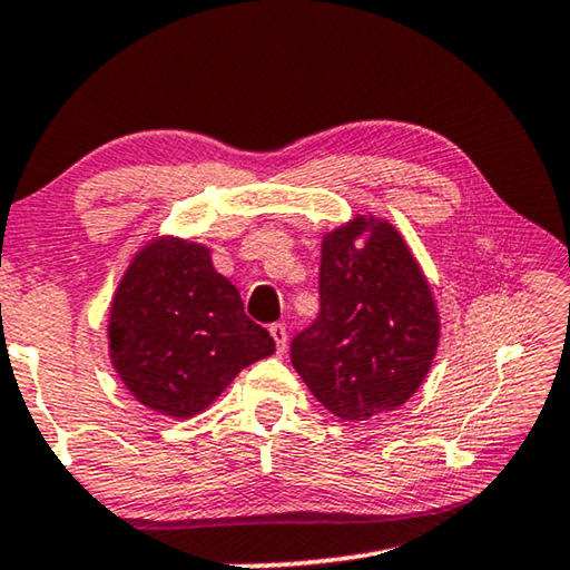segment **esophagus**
Segmentation results:
<instances>
[{
	"instance_id": "34e87169",
	"label": "esophagus",
	"mask_w": 570,
	"mask_h": 570,
	"mask_svg": "<svg viewBox=\"0 0 570 570\" xmlns=\"http://www.w3.org/2000/svg\"><path fill=\"white\" fill-rule=\"evenodd\" d=\"M268 332H271V337H274V342H276V350L284 352V350H286V340H288L284 324H278V322L271 324Z\"/></svg>"
}]
</instances>
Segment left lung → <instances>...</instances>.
I'll return each instance as SVG.
<instances>
[{
	"instance_id": "8db88e82",
	"label": "left lung",
	"mask_w": 570,
	"mask_h": 570,
	"mask_svg": "<svg viewBox=\"0 0 570 570\" xmlns=\"http://www.w3.org/2000/svg\"><path fill=\"white\" fill-rule=\"evenodd\" d=\"M368 233L365 244L354 240ZM439 314L413 253L391 223L360 218L322 243L320 314L292 340V365L345 421L395 411L426 377Z\"/></svg>"
}]
</instances>
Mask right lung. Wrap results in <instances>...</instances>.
Returning <instances> with one entry per match:
<instances>
[{
	"mask_svg": "<svg viewBox=\"0 0 570 570\" xmlns=\"http://www.w3.org/2000/svg\"><path fill=\"white\" fill-rule=\"evenodd\" d=\"M108 345L134 399L175 419L207 409L243 367L276 350L210 250L177 238L151 240L134 258L114 296Z\"/></svg>",
	"mask_w": 570,
	"mask_h": 570,
	"instance_id": "add662e5",
	"label": "right lung"
}]
</instances>
